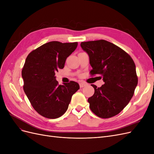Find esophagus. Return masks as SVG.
<instances>
[{
	"mask_svg": "<svg viewBox=\"0 0 154 154\" xmlns=\"http://www.w3.org/2000/svg\"><path fill=\"white\" fill-rule=\"evenodd\" d=\"M79 84H80V87L81 88H82V87H85V86L87 85L85 82H80V83H79Z\"/></svg>",
	"mask_w": 154,
	"mask_h": 154,
	"instance_id": "1",
	"label": "esophagus"
}]
</instances>
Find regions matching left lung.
Listing matches in <instances>:
<instances>
[{
	"instance_id": "8db88e82",
	"label": "left lung",
	"mask_w": 154,
	"mask_h": 154,
	"mask_svg": "<svg viewBox=\"0 0 154 154\" xmlns=\"http://www.w3.org/2000/svg\"><path fill=\"white\" fill-rule=\"evenodd\" d=\"M88 54L92 69L105 82L101 87L94 85V94L88 99L93 113L101 118L118 114L134 95L138 79L136 65L130 56L118 46L105 40L82 42Z\"/></svg>"
}]
</instances>
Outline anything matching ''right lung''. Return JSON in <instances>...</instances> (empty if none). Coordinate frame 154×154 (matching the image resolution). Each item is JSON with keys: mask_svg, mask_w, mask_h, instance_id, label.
I'll return each mask as SVG.
<instances>
[{"mask_svg": "<svg viewBox=\"0 0 154 154\" xmlns=\"http://www.w3.org/2000/svg\"><path fill=\"white\" fill-rule=\"evenodd\" d=\"M78 42H49L31 52L22 71L24 91L34 109L41 116L56 119L67 111L72 96L79 88L78 83L58 85L55 72L64 67L67 58Z\"/></svg>", "mask_w": 154, "mask_h": 154, "instance_id": "1", "label": "right lung"}]
</instances>
